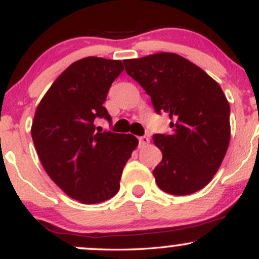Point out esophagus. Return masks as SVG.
I'll return each mask as SVG.
<instances>
[{
	"label": "esophagus",
	"mask_w": 259,
	"mask_h": 259,
	"mask_svg": "<svg viewBox=\"0 0 259 259\" xmlns=\"http://www.w3.org/2000/svg\"><path fill=\"white\" fill-rule=\"evenodd\" d=\"M148 142H150V139H148L147 136H140L139 138V146L140 147H145L146 145H148Z\"/></svg>",
	"instance_id": "esophagus-1"
}]
</instances>
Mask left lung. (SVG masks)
Returning <instances> with one entry per match:
<instances>
[{
  "label": "left lung",
  "mask_w": 259,
  "mask_h": 259,
  "mask_svg": "<svg viewBox=\"0 0 259 259\" xmlns=\"http://www.w3.org/2000/svg\"><path fill=\"white\" fill-rule=\"evenodd\" d=\"M125 70L144 88L157 113H167L170 135L156 134L163 154L153 169L162 191L185 196L213 179L230 142V106L218 82L177 53L124 59Z\"/></svg>",
  "instance_id": "left-lung-1"
}]
</instances>
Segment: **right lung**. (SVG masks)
<instances>
[{"instance_id":"1","label":"right lung","mask_w":259,"mask_h":259,"mask_svg":"<svg viewBox=\"0 0 259 259\" xmlns=\"http://www.w3.org/2000/svg\"><path fill=\"white\" fill-rule=\"evenodd\" d=\"M123 70L119 59H79L53 81L35 111L31 138L41 164L80 203H101L117 194L124 165L139 145L132 134L95 130L96 118L111 121L103 102Z\"/></svg>"}]
</instances>
